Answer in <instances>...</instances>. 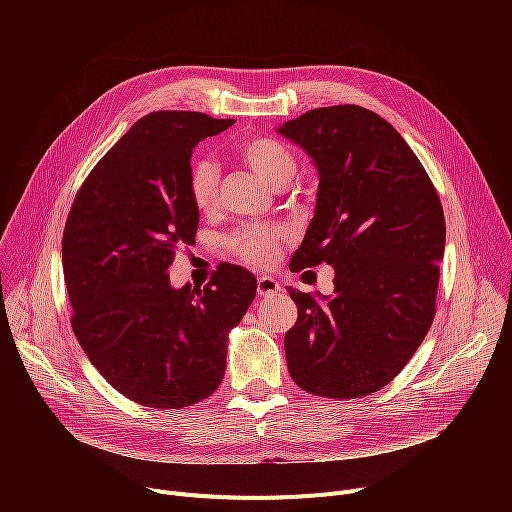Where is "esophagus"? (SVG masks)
<instances>
[{"instance_id":"1","label":"esophagus","mask_w":512,"mask_h":512,"mask_svg":"<svg viewBox=\"0 0 512 512\" xmlns=\"http://www.w3.org/2000/svg\"><path fill=\"white\" fill-rule=\"evenodd\" d=\"M278 290H280V284L272 276H259L257 278V292L263 294V297H267V294H274Z\"/></svg>"}]
</instances>
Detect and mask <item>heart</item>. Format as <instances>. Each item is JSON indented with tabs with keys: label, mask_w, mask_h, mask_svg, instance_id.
<instances>
[{
	"label": "heart",
	"mask_w": 512,
	"mask_h": 512,
	"mask_svg": "<svg viewBox=\"0 0 512 512\" xmlns=\"http://www.w3.org/2000/svg\"><path fill=\"white\" fill-rule=\"evenodd\" d=\"M236 153L245 159V164L270 186L292 182L297 174V159L292 151L278 139L272 137H245L236 145ZM220 172L213 161L199 157L188 170V191L197 209L209 211L218 199ZM284 232L280 228L247 226L230 238V247L249 263L265 265L272 261L280 249Z\"/></svg>",
	"instance_id": "1"
}]
</instances>
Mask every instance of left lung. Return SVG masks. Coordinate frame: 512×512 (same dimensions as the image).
<instances>
[{
    "instance_id": "left-lung-1",
    "label": "left lung",
    "mask_w": 512,
    "mask_h": 512,
    "mask_svg": "<svg viewBox=\"0 0 512 512\" xmlns=\"http://www.w3.org/2000/svg\"><path fill=\"white\" fill-rule=\"evenodd\" d=\"M278 134L317 168L315 215L290 270L328 263L334 294L288 288L299 307L284 338L292 380L328 398L392 382L436 315L446 222L421 161L390 122L359 105L317 107Z\"/></svg>"
}]
</instances>
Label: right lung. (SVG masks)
<instances>
[{
    "label": "right lung",
    "mask_w": 512,
    "mask_h": 512,
    "mask_svg": "<svg viewBox=\"0 0 512 512\" xmlns=\"http://www.w3.org/2000/svg\"><path fill=\"white\" fill-rule=\"evenodd\" d=\"M232 124L147 114L101 157L68 213L72 330L107 384L145 407H191L218 390L226 334L255 299L257 280L240 265H220L203 288H174L168 274L199 228L188 191L193 149Z\"/></svg>",
    "instance_id": "right-lung-1"
}]
</instances>
